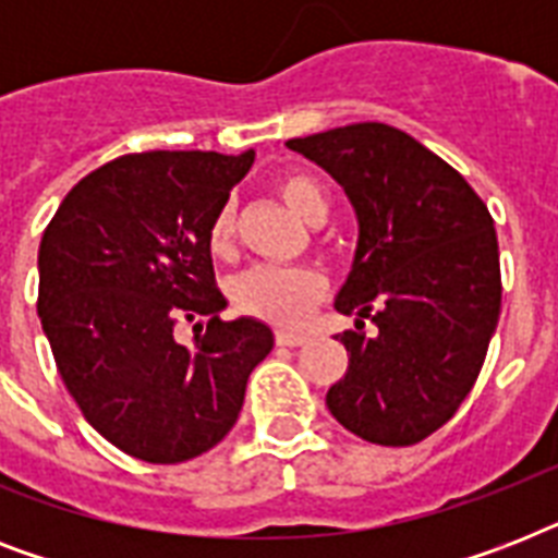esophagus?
<instances>
[{"label":"esophagus","instance_id":"obj_1","mask_svg":"<svg viewBox=\"0 0 558 558\" xmlns=\"http://www.w3.org/2000/svg\"><path fill=\"white\" fill-rule=\"evenodd\" d=\"M275 341H278V348H301V344H306V336H301V332L278 330L275 332Z\"/></svg>","mask_w":558,"mask_h":558}]
</instances>
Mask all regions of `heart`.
Here are the masks:
<instances>
[{
    "label": "heart",
    "instance_id": "1",
    "mask_svg": "<svg viewBox=\"0 0 558 558\" xmlns=\"http://www.w3.org/2000/svg\"><path fill=\"white\" fill-rule=\"evenodd\" d=\"M280 199L295 210L298 217L318 226L327 217V193L310 177H280ZM236 217L234 205H222L208 228V243L214 254L234 252ZM327 298V278L315 269H283V266H254L243 271L231 283V301L240 313L278 324V327H298L306 315Z\"/></svg>",
    "mask_w": 558,
    "mask_h": 558
}]
</instances>
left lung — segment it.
Listing matches in <instances>:
<instances>
[{"label":"left lung","mask_w":558,"mask_h":558,"mask_svg":"<svg viewBox=\"0 0 558 558\" xmlns=\"http://www.w3.org/2000/svg\"><path fill=\"white\" fill-rule=\"evenodd\" d=\"M287 147L327 170L359 219L356 260L336 301L356 330L341 332L350 365L327 408L362 440L414 446L458 414L484 367L501 315L493 214L397 126H336Z\"/></svg>","instance_id":"1"}]
</instances>
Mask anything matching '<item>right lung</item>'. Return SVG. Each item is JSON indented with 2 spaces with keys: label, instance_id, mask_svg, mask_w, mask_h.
I'll return each instance as SVG.
<instances>
[{
  "label": "right lung",
  "instance_id": "obj_1",
  "mask_svg": "<svg viewBox=\"0 0 558 558\" xmlns=\"http://www.w3.org/2000/svg\"><path fill=\"white\" fill-rule=\"evenodd\" d=\"M254 153L150 150L92 170L39 243L37 313L86 423L144 463H185L234 428L275 336L222 322L208 228ZM194 324V344L172 330Z\"/></svg>",
  "mask_w": 558,
  "mask_h": 558
}]
</instances>
